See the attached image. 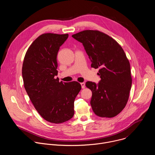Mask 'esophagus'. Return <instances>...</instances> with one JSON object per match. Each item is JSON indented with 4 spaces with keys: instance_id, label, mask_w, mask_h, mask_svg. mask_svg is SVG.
Masks as SVG:
<instances>
[{
    "instance_id": "obj_1",
    "label": "esophagus",
    "mask_w": 155,
    "mask_h": 155,
    "mask_svg": "<svg viewBox=\"0 0 155 155\" xmlns=\"http://www.w3.org/2000/svg\"><path fill=\"white\" fill-rule=\"evenodd\" d=\"M80 84H81V87L83 88V89L85 87V83H80Z\"/></svg>"
}]
</instances>
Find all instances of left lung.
<instances>
[{
    "label": "left lung",
    "instance_id": "left-lung-1",
    "mask_svg": "<svg viewBox=\"0 0 155 155\" xmlns=\"http://www.w3.org/2000/svg\"><path fill=\"white\" fill-rule=\"evenodd\" d=\"M72 37L82 43L91 68L100 69L98 84H85L92 91L93 112L100 117L117 116L127 102L132 85L130 63L123 49L113 38L97 30L83 31Z\"/></svg>",
    "mask_w": 155,
    "mask_h": 155
}]
</instances>
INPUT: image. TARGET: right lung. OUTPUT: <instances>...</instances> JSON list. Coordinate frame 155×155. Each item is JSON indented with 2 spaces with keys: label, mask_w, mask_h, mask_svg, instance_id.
I'll use <instances>...</instances> for the list:
<instances>
[{
  "label": "right lung",
  "mask_w": 155,
  "mask_h": 155,
  "mask_svg": "<svg viewBox=\"0 0 155 155\" xmlns=\"http://www.w3.org/2000/svg\"><path fill=\"white\" fill-rule=\"evenodd\" d=\"M68 34L45 33L30 45L25 56L22 75L25 90L40 116L59 124L74 115V101L81 90L77 81L63 83L58 75L57 54Z\"/></svg>",
  "instance_id": "obj_1"
}]
</instances>
